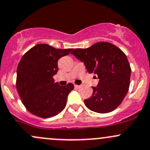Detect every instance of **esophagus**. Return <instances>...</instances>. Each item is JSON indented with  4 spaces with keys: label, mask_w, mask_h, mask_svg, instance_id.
I'll use <instances>...</instances> for the list:
<instances>
[{
    "label": "esophagus",
    "mask_w": 150,
    "mask_h": 150,
    "mask_svg": "<svg viewBox=\"0 0 150 150\" xmlns=\"http://www.w3.org/2000/svg\"><path fill=\"white\" fill-rule=\"evenodd\" d=\"M74 87L76 88H79L81 87V86H80V85H76V84H75V85H74Z\"/></svg>",
    "instance_id": "obj_1"
}]
</instances>
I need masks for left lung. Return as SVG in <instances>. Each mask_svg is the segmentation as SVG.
I'll return each instance as SVG.
<instances>
[{
    "label": "left lung",
    "instance_id": "1",
    "mask_svg": "<svg viewBox=\"0 0 150 150\" xmlns=\"http://www.w3.org/2000/svg\"><path fill=\"white\" fill-rule=\"evenodd\" d=\"M71 54L99 79L97 86L92 87V96L84 100L86 107L101 114L118 107L130 84L131 67L125 53L112 43L98 42L87 49H76Z\"/></svg>",
    "mask_w": 150,
    "mask_h": 150
}]
</instances>
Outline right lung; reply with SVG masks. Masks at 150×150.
Returning a JSON list of instances; mask_svg holds the SVG:
<instances>
[{
    "label": "right lung",
    "mask_w": 150,
    "mask_h": 150,
    "mask_svg": "<svg viewBox=\"0 0 150 150\" xmlns=\"http://www.w3.org/2000/svg\"><path fill=\"white\" fill-rule=\"evenodd\" d=\"M72 49H55L41 43L28 50L17 68L16 88L25 109L38 117L49 118L60 113L67 104L74 84L60 86L53 76L59 67L58 61Z\"/></svg>",
    "instance_id": "right-lung-1"
}]
</instances>
